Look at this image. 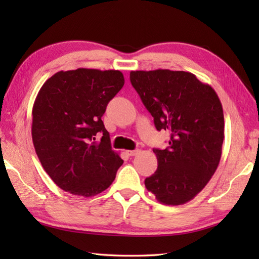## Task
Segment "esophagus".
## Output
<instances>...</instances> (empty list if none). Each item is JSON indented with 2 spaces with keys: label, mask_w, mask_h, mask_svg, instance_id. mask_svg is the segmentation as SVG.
<instances>
[{
  "label": "esophagus",
  "mask_w": 259,
  "mask_h": 259,
  "mask_svg": "<svg viewBox=\"0 0 259 259\" xmlns=\"http://www.w3.org/2000/svg\"><path fill=\"white\" fill-rule=\"evenodd\" d=\"M140 152L139 149H136V150H128L126 151V153H128V156H136L138 155V153Z\"/></svg>",
  "instance_id": "esophagus-1"
}]
</instances>
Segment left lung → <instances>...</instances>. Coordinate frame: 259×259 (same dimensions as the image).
<instances>
[{
	"mask_svg": "<svg viewBox=\"0 0 259 259\" xmlns=\"http://www.w3.org/2000/svg\"><path fill=\"white\" fill-rule=\"evenodd\" d=\"M131 84L153 117L158 131H169L166 149L146 188L163 205H183L205 188L221 161L224 112L212 88L185 71H131Z\"/></svg>",
	"mask_w": 259,
	"mask_h": 259,
	"instance_id": "left-lung-1",
	"label": "left lung"
}]
</instances>
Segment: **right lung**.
Masks as SVG:
<instances>
[{"label":"right lung","instance_id":"1","mask_svg":"<svg viewBox=\"0 0 259 259\" xmlns=\"http://www.w3.org/2000/svg\"><path fill=\"white\" fill-rule=\"evenodd\" d=\"M124 84L118 70L60 71L38 91L32 140L42 167L60 188L92 197L112 184L123 160L111 148L102 115Z\"/></svg>","mask_w":259,"mask_h":259}]
</instances>
